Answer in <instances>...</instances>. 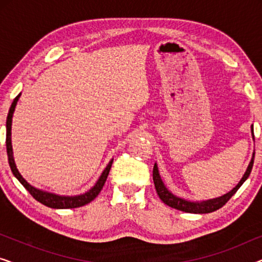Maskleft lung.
I'll use <instances>...</instances> for the list:
<instances>
[{"label": "left lung", "mask_w": 262, "mask_h": 262, "mask_svg": "<svg viewBox=\"0 0 262 262\" xmlns=\"http://www.w3.org/2000/svg\"><path fill=\"white\" fill-rule=\"evenodd\" d=\"M250 131H252V136H253V139H254V127H253V125L250 126ZM254 156H255V151H253L252 160H250L248 167H247L246 173L243 174L241 180H239L238 184L236 185L230 192L225 193V194L218 196V198L202 200V202H191V200H186L184 198H180V196H177L175 194H173V193H171L169 189L166 187V185L163 184L162 179H161L160 171H159V167H157V164L155 163V164H154L152 179H154V184H155L156 192H157V194H159L160 199L162 200L164 204H167L168 206L173 207V209L184 211V212H189V213H210V212H213V211L221 209L222 206L225 205V203H227L228 200L230 199L236 192H237V189L241 187L243 182H245L247 179H248L250 171H252V168H253Z\"/></svg>", "instance_id": "8db88e82"}]
</instances>
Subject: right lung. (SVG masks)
<instances>
[{
    "mask_svg": "<svg viewBox=\"0 0 262 262\" xmlns=\"http://www.w3.org/2000/svg\"><path fill=\"white\" fill-rule=\"evenodd\" d=\"M21 93L19 95L14 99V101L12 102V106H10L8 116H7V123H6V128H7V134H6V145H7V155H8V162H9V167L12 169L14 177H15L17 180L20 181V184L24 186L25 188L27 189L28 192L31 193V195L33 196L35 200H38L39 203L44 204L45 206L52 207V209H75V207H80L83 206L85 204L91 203L92 200H94L98 194L101 191L103 185H105L106 179L108 177V173L111 170V167H112L113 163V159L110 161L108 164H107L105 169L100 175V178L98 179V181L95 182V185L89 189V191L82 193V194H77V195H59L56 194V193H51L48 191H42L40 188L34 187L31 184L25 180L23 175L20 174V171L17 170L16 164H15V160H14V155H13V145H12V121H13V114L14 111H15L16 103L19 101Z\"/></svg>",
    "mask_w": 262,
    "mask_h": 262,
    "instance_id": "obj_1",
    "label": "right lung"
}]
</instances>
